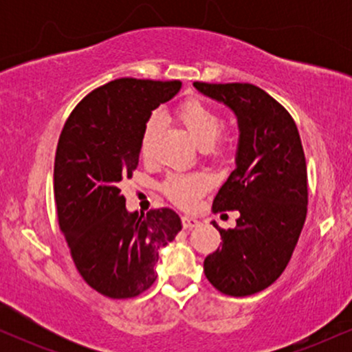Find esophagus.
<instances>
[{
	"label": "esophagus",
	"mask_w": 352,
	"mask_h": 352,
	"mask_svg": "<svg viewBox=\"0 0 352 352\" xmlns=\"http://www.w3.org/2000/svg\"><path fill=\"white\" fill-rule=\"evenodd\" d=\"M182 225H184L185 230H190V228H193V227H199L200 221L197 220V218L185 215V217H182Z\"/></svg>",
	"instance_id": "34e87169"
}]
</instances>
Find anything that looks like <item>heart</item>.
<instances>
[{
    "label": "heart",
    "mask_w": 352,
    "mask_h": 352,
    "mask_svg": "<svg viewBox=\"0 0 352 352\" xmlns=\"http://www.w3.org/2000/svg\"><path fill=\"white\" fill-rule=\"evenodd\" d=\"M177 117L200 147H204L205 151H218L215 140L223 127V117L215 107L204 100L193 99L182 104L177 111ZM160 125H162V119L157 114H152L145 120L139 140V152L142 157L151 155L153 139H155ZM208 185L210 180L205 173H173L165 180L164 192L173 204L188 208L208 188Z\"/></svg>",
    "instance_id": "1"
}]
</instances>
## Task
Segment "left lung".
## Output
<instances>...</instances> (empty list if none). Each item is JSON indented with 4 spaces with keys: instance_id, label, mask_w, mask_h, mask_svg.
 Instances as JSON below:
<instances>
[{
    "instance_id": "1",
    "label": "left lung",
    "mask_w": 352,
    "mask_h": 352,
    "mask_svg": "<svg viewBox=\"0 0 352 352\" xmlns=\"http://www.w3.org/2000/svg\"><path fill=\"white\" fill-rule=\"evenodd\" d=\"M235 112L236 167L218 190L213 212L238 210L236 227L204 261L207 280L228 296H250L273 285L292 260L308 212V173L296 124L263 89L246 82H193Z\"/></svg>"
}]
</instances>
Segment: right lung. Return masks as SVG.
<instances>
[{
  "label": "right lung",
  "instance_id": "obj_1",
  "mask_svg": "<svg viewBox=\"0 0 352 352\" xmlns=\"http://www.w3.org/2000/svg\"><path fill=\"white\" fill-rule=\"evenodd\" d=\"M180 87V80H111L80 100L60 132L54 160L60 232L84 281L112 300L151 288L159 250L182 230L173 210L131 213L120 195V182L139 165L145 120Z\"/></svg>",
  "mask_w": 352,
  "mask_h": 352
}]
</instances>
